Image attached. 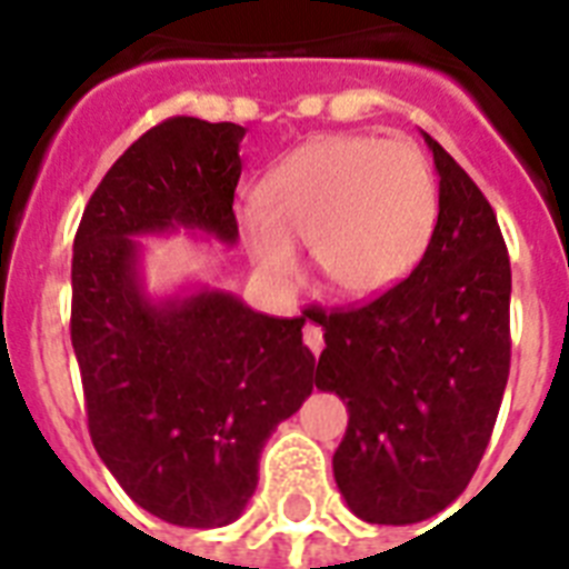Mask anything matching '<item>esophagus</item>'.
Here are the masks:
<instances>
[{
    "label": "esophagus",
    "instance_id": "obj_1",
    "mask_svg": "<svg viewBox=\"0 0 569 569\" xmlns=\"http://www.w3.org/2000/svg\"><path fill=\"white\" fill-rule=\"evenodd\" d=\"M303 342H307V348H310L312 355H321V348H325V333H321V328L316 321H307V325H303Z\"/></svg>",
    "mask_w": 569,
    "mask_h": 569
}]
</instances>
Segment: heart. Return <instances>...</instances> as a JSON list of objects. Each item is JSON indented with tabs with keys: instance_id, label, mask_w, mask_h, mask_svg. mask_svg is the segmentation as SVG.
Here are the masks:
<instances>
[{
	"instance_id": "heart-1",
	"label": "heart",
	"mask_w": 569,
	"mask_h": 569,
	"mask_svg": "<svg viewBox=\"0 0 569 569\" xmlns=\"http://www.w3.org/2000/svg\"><path fill=\"white\" fill-rule=\"evenodd\" d=\"M239 232L259 271L292 280L298 244L333 292L372 298L401 283L431 244L440 189L407 138L321 136L268 171Z\"/></svg>"
}]
</instances>
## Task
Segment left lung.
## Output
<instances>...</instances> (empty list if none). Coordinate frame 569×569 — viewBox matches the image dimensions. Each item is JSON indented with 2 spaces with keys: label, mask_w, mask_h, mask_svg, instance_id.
Segmentation results:
<instances>
[{
  "label": "left lung",
  "mask_w": 569,
  "mask_h": 569,
  "mask_svg": "<svg viewBox=\"0 0 569 569\" xmlns=\"http://www.w3.org/2000/svg\"><path fill=\"white\" fill-rule=\"evenodd\" d=\"M440 177L431 244L407 280L325 330L316 387L348 405L333 478L366 522L449 508L478 469L511 369V259L487 197L422 132Z\"/></svg>",
  "instance_id": "left-lung-1"
}]
</instances>
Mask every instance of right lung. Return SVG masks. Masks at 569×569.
<instances>
[{
  "instance_id": "obj_1",
  "label": "right lung",
  "mask_w": 569,
  "mask_h": 569,
  "mask_svg": "<svg viewBox=\"0 0 569 569\" xmlns=\"http://www.w3.org/2000/svg\"><path fill=\"white\" fill-rule=\"evenodd\" d=\"M241 138L239 123L197 118L153 127L102 177L73 241L70 339L93 449L132 502L186 529L239 520L262 446L316 380L307 312L274 319L212 286L164 298L144 286L138 239L236 244Z\"/></svg>"
}]
</instances>
